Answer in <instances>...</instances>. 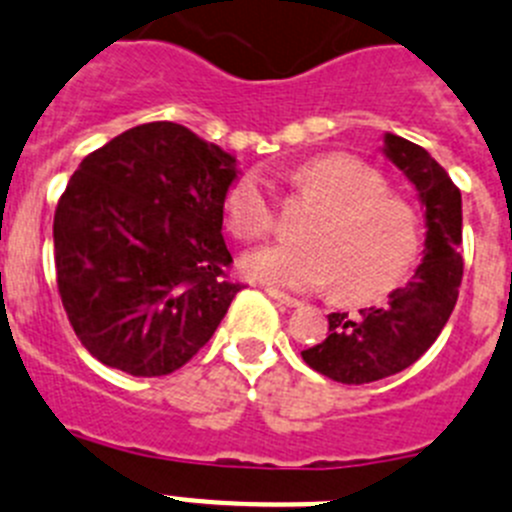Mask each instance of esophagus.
<instances>
[{
  "label": "esophagus",
  "instance_id": "1",
  "mask_svg": "<svg viewBox=\"0 0 512 512\" xmlns=\"http://www.w3.org/2000/svg\"><path fill=\"white\" fill-rule=\"evenodd\" d=\"M267 296L273 298V301H278L280 306H288V308L301 306V301H298V298L288 296V293H280V290H275V288H267Z\"/></svg>",
  "mask_w": 512,
  "mask_h": 512
}]
</instances>
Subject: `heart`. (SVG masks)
Segmentation results:
<instances>
[{
	"label": "heart",
	"mask_w": 512,
	"mask_h": 512,
	"mask_svg": "<svg viewBox=\"0 0 512 512\" xmlns=\"http://www.w3.org/2000/svg\"><path fill=\"white\" fill-rule=\"evenodd\" d=\"M293 186L319 209L301 227L303 242L267 245L239 260L250 280L290 290L334 283L344 301H365L388 293L416 265L421 222L375 168L352 155H319L293 170ZM224 214L245 242L273 229V201L257 170L234 178Z\"/></svg>",
	"instance_id": "1"
}]
</instances>
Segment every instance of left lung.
Returning <instances> with one entry per match:
<instances>
[{
    "label": "left lung",
    "instance_id": "obj_1",
    "mask_svg": "<svg viewBox=\"0 0 512 512\" xmlns=\"http://www.w3.org/2000/svg\"><path fill=\"white\" fill-rule=\"evenodd\" d=\"M382 153L416 186L426 222L423 260L388 303L359 316L329 313V336L303 349L306 365L344 385H365L411 367L449 321L462 285V193L431 155L385 132Z\"/></svg>",
    "mask_w": 512,
    "mask_h": 512
}]
</instances>
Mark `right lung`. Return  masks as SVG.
<instances>
[{
  "label": "right lung",
  "instance_id": "right-lung-1",
  "mask_svg": "<svg viewBox=\"0 0 512 512\" xmlns=\"http://www.w3.org/2000/svg\"><path fill=\"white\" fill-rule=\"evenodd\" d=\"M237 158L183 124L150 122L86 155L53 219L58 293L107 367L176 372L242 285L227 280L224 196Z\"/></svg>",
  "mask_w": 512,
  "mask_h": 512
}]
</instances>
